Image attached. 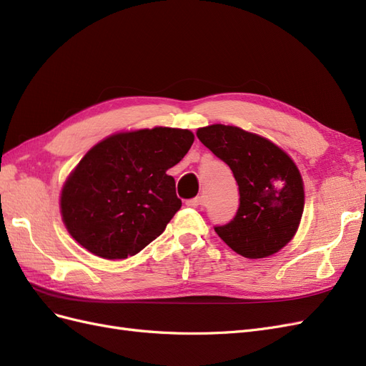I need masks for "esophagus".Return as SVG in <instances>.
Listing matches in <instances>:
<instances>
[{
  "label": "esophagus",
  "mask_w": 366,
  "mask_h": 366,
  "mask_svg": "<svg viewBox=\"0 0 366 366\" xmlns=\"http://www.w3.org/2000/svg\"><path fill=\"white\" fill-rule=\"evenodd\" d=\"M202 204H203L202 197H195V198H191V200L186 202V206H189V207H200Z\"/></svg>",
  "instance_id": "34e87169"
}]
</instances>
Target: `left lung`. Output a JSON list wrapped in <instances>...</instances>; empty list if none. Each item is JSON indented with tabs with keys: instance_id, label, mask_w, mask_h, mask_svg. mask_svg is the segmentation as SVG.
<instances>
[{
	"instance_id": "left-lung-1",
	"label": "left lung",
	"mask_w": 366,
	"mask_h": 366,
	"mask_svg": "<svg viewBox=\"0 0 366 366\" xmlns=\"http://www.w3.org/2000/svg\"><path fill=\"white\" fill-rule=\"evenodd\" d=\"M197 137L234 172L239 189L235 218L215 232L249 259L289 244L304 212V182L289 154L269 139L230 125L197 129Z\"/></svg>"
}]
</instances>
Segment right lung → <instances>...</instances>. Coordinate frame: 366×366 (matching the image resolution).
I'll use <instances>...</instances> for the list:
<instances>
[{
	"label": "right lung",
	"instance_id": "1",
	"mask_svg": "<svg viewBox=\"0 0 366 366\" xmlns=\"http://www.w3.org/2000/svg\"><path fill=\"white\" fill-rule=\"evenodd\" d=\"M192 143L189 129L166 127L117 132L99 142L61 191L69 234L105 259H125L145 249L182 207L166 171Z\"/></svg>",
	"mask_w": 366,
	"mask_h": 366
}]
</instances>
